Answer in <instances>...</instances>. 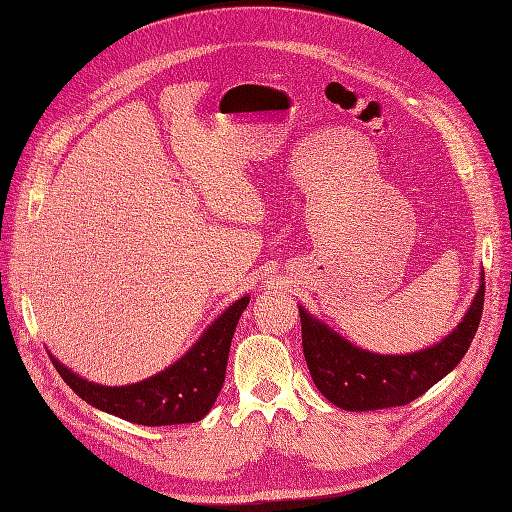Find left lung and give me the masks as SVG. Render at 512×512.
Masks as SVG:
<instances>
[{
  "instance_id": "1",
  "label": "left lung",
  "mask_w": 512,
  "mask_h": 512,
  "mask_svg": "<svg viewBox=\"0 0 512 512\" xmlns=\"http://www.w3.org/2000/svg\"><path fill=\"white\" fill-rule=\"evenodd\" d=\"M485 301V277L462 322L443 341L413 354L385 356L351 345L341 334L298 307L303 351L311 379L332 404L345 411L404 407L460 364L477 334Z\"/></svg>"
}]
</instances>
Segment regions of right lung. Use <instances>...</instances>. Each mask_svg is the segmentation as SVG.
<instances>
[{"label": "right lung", "instance_id": "obj_1", "mask_svg": "<svg viewBox=\"0 0 512 512\" xmlns=\"http://www.w3.org/2000/svg\"><path fill=\"white\" fill-rule=\"evenodd\" d=\"M250 294L241 296L186 354L161 373L131 385L108 387L86 381L48 354L63 381L91 407L139 426H175L201 421L222 390L228 351Z\"/></svg>", "mask_w": 512, "mask_h": 512}]
</instances>
